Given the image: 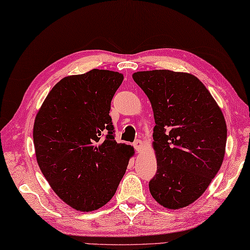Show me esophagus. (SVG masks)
Segmentation results:
<instances>
[{"label": "esophagus", "mask_w": 250, "mask_h": 250, "mask_svg": "<svg viewBox=\"0 0 250 250\" xmlns=\"http://www.w3.org/2000/svg\"><path fill=\"white\" fill-rule=\"evenodd\" d=\"M134 147L136 150H137V151H140L141 148H143V141H141L140 139H136L134 141Z\"/></svg>", "instance_id": "1"}]
</instances>
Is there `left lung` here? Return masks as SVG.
Here are the masks:
<instances>
[{"label":"left lung","instance_id":"8db88e82","mask_svg":"<svg viewBox=\"0 0 250 250\" xmlns=\"http://www.w3.org/2000/svg\"><path fill=\"white\" fill-rule=\"evenodd\" d=\"M135 83L151 102L157 174L149 182L167 209L190 205L222 166L228 129L222 111L198 78L167 69L137 72Z\"/></svg>","mask_w":250,"mask_h":250}]
</instances>
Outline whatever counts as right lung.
I'll use <instances>...</instances> for the list:
<instances>
[{"instance_id": "right-lung-1", "label": "right lung", "mask_w": 250, "mask_h": 250, "mask_svg": "<svg viewBox=\"0 0 250 250\" xmlns=\"http://www.w3.org/2000/svg\"><path fill=\"white\" fill-rule=\"evenodd\" d=\"M123 75L92 69L60 81L36 116L37 162L54 192L89 212L109 202L126 172L130 146L117 144L111 101Z\"/></svg>"}]
</instances>
